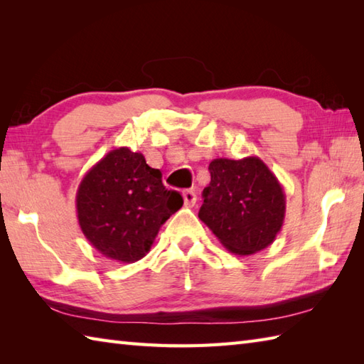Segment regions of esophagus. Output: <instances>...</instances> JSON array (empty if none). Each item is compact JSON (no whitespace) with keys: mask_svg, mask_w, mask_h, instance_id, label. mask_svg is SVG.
Wrapping results in <instances>:
<instances>
[{"mask_svg":"<svg viewBox=\"0 0 364 364\" xmlns=\"http://www.w3.org/2000/svg\"><path fill=\"white\" fill-rule=\"evenodd\" d=\"M183 198H184V206H194L196 205V202H197V196H196V192L192 191V189H186V191H183Z\"/></svg>","mask_w":364,"mask_h":364,"instance_id":"34e87169","label":"esophagus"}]
</instances>
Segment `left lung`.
<instances>
[{
  "label": "left lung",
  "mask_w": 364,
  "mask_h": 364,
  "mask_svg": "<svg viewBox=\"0 0 364 364\" xmlns=\"http://www.w3.org/2000/svg\"><path fill=\"white\" fill-rule=\"evenodd\" d=\"M210 173L200 220L231 253L264 250L284 222L286 197L278 178L258 156L213 159Z\"/></svg>",
  "instance_id": "obj_1"
}]
</instances>
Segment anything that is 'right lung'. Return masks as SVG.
Instances as JSON below:
<instances>
[{
    "instance_id": "obj_1",
    "label": "right lung",
    "mask_w": 364,
    "mask_h": 364,
    "mask_svg": "<svg viewBox=\"0 0 364 364\" xmlns=\"http://www.w3.org/2000/svg\"><path fill=\"white\" fill-rule=\"evenodd\" d=\"M158 168L128 146L100 159L76 191V214L87 241L117 262H136L150 252L159 228L183 206L167 191Z\"/></svg>"
}]
</instances>
